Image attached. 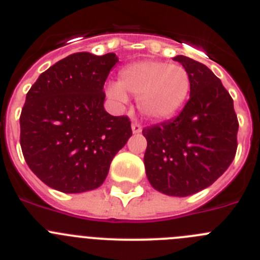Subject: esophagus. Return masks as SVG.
<instances>
[{"mask_svg":"<svg viewBox=\"0 0 260 260\" xmlns=\"http://www.w3.org/2000/svg\"><path fill=\"white\" fill-rule=\"evenodd\" d=\"M132 128H133V133H134V134H139V133L142 132V125L138 122H133Z\"/></svg>","mask_w":260,"mask_h":260,"instance_id":"esophagus-1","label":"esophagus"}]
</instances>
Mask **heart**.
Instances as JSON below:
<instances>
[{
    "instance_id": "b5f03b06",
    "label": "heart",
    "mask_w": 260,
    "mask_h": 260,
    "mask_svg": "<svg viewBox=\"0 0 260 260\" xmlns=\"http://www.w3.org/2000/svg\"><path fill=\"white\" fill-rule=\"evenodd\" d=\"M191 79L185 68L161 61H141L119 71V82L107 88L109 98L126 103L138 98L141 113L151 119H167L178 112L190 95Z\"/></svg>"
}]
</instances>
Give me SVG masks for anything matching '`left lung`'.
Instances as JSON below:
<instances>
[{"instance_id":"8db88e82","label":"left lung","mask_w":260,"mask_h":260,"mask_svg":"<svg viewBox=\"0 0 260 260\" xmlns=\"http://www.w3.org/2000/svg\"><path fill=\"white\" fill-rule=\"evenodd\" d=\"M191 79L190 99L176 118L143 128L144 167L153 189L187 197L212 185L233 161L238 119L233 99L206 65L176 56Z\"/></svg>"}]
</instances>
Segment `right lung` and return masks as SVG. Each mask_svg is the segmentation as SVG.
I'll return each mask as SVG.
<instances>
[{"mask_svg": "<svg viewBox=\"0 0 260 260\" xmlns=\"http://www.w3.org/2000/svg\"><path fill=\"white\" fill-rule=\"evenodd\" d=\"M117 62L114 53H74L40 74L27 92L20 147L29 169L52 189H98L133 135L128 117L104 109V83Z\"/></svg>", "mask_w": 260, "mask_h": 260, "instance_id": "right-lung-1", "label": "right lung"}]
</instances>
